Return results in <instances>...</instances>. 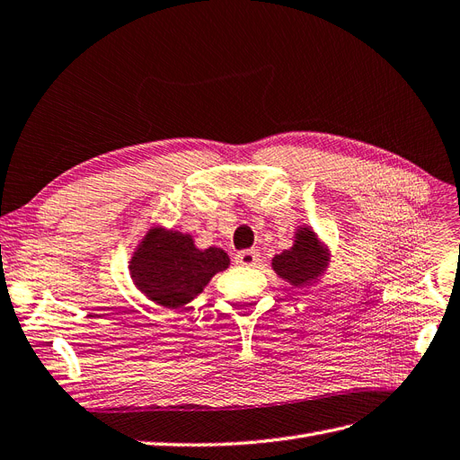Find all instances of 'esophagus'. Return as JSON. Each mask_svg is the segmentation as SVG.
<instances>
[{
	"instance_id": "obj_1",
	"label": "esophagus",
	"mask_w": 460,
	"mask_h": 460,
	"mask_svg": "<svg viewBox=\"0 0 460 460\" xmlns=\"http://www.w3.org/2000/svg\"><path fill=\"white\" fill-rule=\"evenodd\" d=\"M259 257H261V253L257 252V249H245V252H240L238 255H235V262L242 264V267H253V264L259 262Z\"/></svg>"
}]
</instances>
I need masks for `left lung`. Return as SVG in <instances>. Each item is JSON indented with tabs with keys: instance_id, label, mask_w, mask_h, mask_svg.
<instances>
[{
	"instance_id": "left-lung-1",
	"label": "left lung",
	"mask_w": 460,
	"mask_h": 460,
	"mask_svg": "<svg viewBox=\"0 0 460 460\" xmlns=\"http://www.w3.org/2000/svg\"><path fill=\"white\" fill-rule=\"evenodd\" d=\"M326 262L328 255L320 247L316 235L307 228H301L296 234L294 247L272 259V269L291 286H307L323 274Z\"/></svg>"
}]
</instances>
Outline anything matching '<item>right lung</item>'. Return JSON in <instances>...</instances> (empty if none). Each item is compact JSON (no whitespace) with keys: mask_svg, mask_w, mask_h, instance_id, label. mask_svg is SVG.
<instances>
[{"mask_svg":"<svg viewBox=\"0 0 460 460\" xmlns=\"http://www.w3.org/2000/svg\"><path fill=\"white\" fill-rule=\"evenodd\" d=\"M228 264L230 259L220 247L199 252L188 234L153 228L134 253L130 272L149 299L178 309L201 294L208 280Z\"/></svg>","mask_w":460,"mask_h":460,"instance_id":"1","label":"right lung"}]
</instances>
